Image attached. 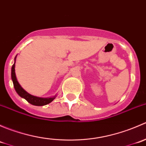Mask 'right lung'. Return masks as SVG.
<instances>
[{
  "label": "right lung",
  "mask_w": 146,
  "mask_h": 146,
  "mask_svg": "<svg viewBox=\"0 0 146 146\" xmlns=\"http://www.w3.org/2000/svg\"><path fill=\"white\" fill-rule=\"evenodd\" d=\"M16 56L15 58V63L12 66L11 69V78L13 80V85H14V88L15 91L17 92V93L20 95L21 98H24L27 100L28 102L30 103L31 104H33L35 106H44L46 104H49L50 102H51L54 99L56 98L55 96L52 97V98H38V97L34 96V95H30L28 92H26L21 86L19 84V82H17V78H16L15 76V59Z\"/></svg>",
  "instance_id": "1"
}]
</instances>
